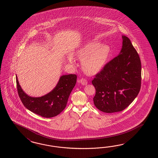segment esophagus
Returning a JSON list of instances; mask_svg holds the SVG:
<instances>
[{
    "label": "esophagus",
    "instance_id": "34e87169",
    "mask_svg": "<svg viewBox=\"0 0 158 158\" xmlns=\"http://www.w3.org/2000/svg\"><path fill=\"white\" fill-rule=\"evenodd\" d=\"M79 81H80V83H81V84L82 85H87L88 84V81H87L86 79H83V78L81 79Z\"/></svg>",
    "mask_w": 158,
    "mask_h": 158
}]
</instances>
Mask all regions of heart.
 I'll return each instance as SVG.
<instances>
[{
	"instance_id": "obj_1",
	"label": "heart",
	"mask_w": 158,
	"mask_h": 158,
	"mask_svg": "<svg viewBox=\"0 0 158 158\" xmlns=\"http://www.w3.org/2000/svg\"><path fill=\"white\" fill-rule=\"evenodd\" d=\"M110 52L111 49L108 45L95 41L85 43L77 51V55L82 60V68L85 72L94 75L103 69L107 62ZM70 62L73 61L71 60Z\"/></svg>"
}]
</instances>
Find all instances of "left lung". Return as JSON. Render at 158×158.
Wrapping results in <instances>:
<instances>
[{
  "label": "left lung",
  "instance_id": "left-lung-1",
  "mask_svg": "<svg viewBox=\"0 0 158 158\" xmlns=\"http://www.w3.org/2000/svg\"><path fill=\"white\" fill-rule=\"evenodd\" d=\"M119 55L96 75L92 83L96 89L93 100L106 113L122 111L138 96L141 86V62L129 38L122 35Z\"/></svg>",
  "mask_w": 158,
  "mask_h": 158
}]
</instances>
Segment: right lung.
<instances>
[{
	"mask_svg": "<svg viewBox=\"0 0 158 158\" xmlns=\"http://www.w3.org/2000/svg\"><path fill=\"white\" fill-rule=\"evenodd\" d=\"M77 79L75 74L63 75L50 93L40 97H32L23 91L16 75L18 92L24 107L30 111L47 118L58 115L65 108Z\"/></svg>",
	"mask_w": 158,
	"mask_h": 158,
	"instance_id": "1",
	"label": "right lung"
}]
</instances>
